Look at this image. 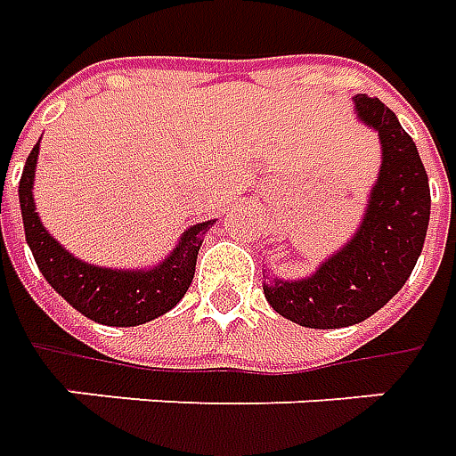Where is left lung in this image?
Instances as JSON below:
<instances>
[{
    "label": "left lung",
    "instance_id": "left-lung-1",
    "mask_svg": "<svg viewBox=\"0 0 456 456\" xmlns=\"http://www.w3.org/2000/svg\"><path fill=\"white\" fill-rule=\"evenodd\" d=\"M354 112L380 142V169L358 228L312 274L285 280L270 267L263 273L270 306L309 329L354 326L388 305L408 282L428 235L429 183L412 137L378 98L356 95Z\"/></svg>",
    "mask_w": 456,
    "mask_h": 456
}]
</instances>
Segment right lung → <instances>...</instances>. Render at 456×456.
Returning a JSON list of instances; mask_svg holds the SVG:
<instances>
[{
	"label": "right lung",
	"mask_w": 456,
	"mask_h": 456,
	"mask_svg": "<svg viewBox=\"0 0 456 456\" xmlns=\"http://www.w3.org/2000/svg\"><path fill=\"white\" fill-rule=\"evenodd\" d=\"M38 164V142L24 164L19 182V206L24 218L27 243L38 270L58 295L73 309L105 326H140L182 302L196 273V255L208 228L216 221L189 225L159 263L140 270L100 267L68 253L41 223L34 203V176Z\"/></svg>",
	"instance_id": "1"
}]
</instances>
